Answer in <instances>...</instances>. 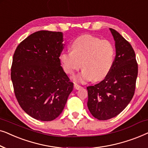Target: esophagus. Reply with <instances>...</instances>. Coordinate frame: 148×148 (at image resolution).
<instances>
[{"mask_svg":"<svg viewBox=\"0 0 148 148\" xmlns=\"http://www.w3.org/2000/svg\"><path fill=\"white\" fill-rule=\"evenodd\" d=\"M82 87L79 86V85L77 84H74V88L75 89V90H79L80 88H82Z\"/></svg>","mask_w":148,"mask_h":148,"instance_id":"obj_1","label":"esophagus"}]
</instances>
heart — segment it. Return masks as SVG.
<instances>
[{
    "label": "heart",
    "instance_id": "heart-1",
    "mask_svg": "<svg viewBox=\"0 0 148 148\" xmlns=\"http://www.w3.org/2000/svg\"><path fill=\"white\" fill-rule=\"evenodd\" d=\"M71 52H62L60 60L64 71L73 74L82 66L84 70L74 77L77 82L91 80L100 81L110 72L113 66L115 50L108 40L91 35H83L76 38L71 45Z\"/></svg>",
    "mask_w": 148,
    "mask_h": 148
}]
</instances>
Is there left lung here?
Instances as JSON below:
<instances>
[{
  "mask_svg": "<svg viewBox=\"0 0 148 148\" xmlns=\"http://www.w3.org/2000/svg\"><path fill=\"white\" fill-rule=\"evenodd\" d=\"M116 47V56L110 72L104 80L87 87L88 107L95 118L112 119L126 108L134 96L138 73L132 46L116 30L110 28Z\"/></svg>",
  "mask_w": 148,
  "mask_h": 148,
  "instance_id": "obj_1",
  "label": "left lung"
}]
</instances>
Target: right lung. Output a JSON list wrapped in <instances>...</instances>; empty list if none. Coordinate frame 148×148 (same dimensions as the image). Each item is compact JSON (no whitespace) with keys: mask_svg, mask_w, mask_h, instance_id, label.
<instances>
[{"mask_svg":"<svg viewBox=\"0 0 148 148\" xmlns=\"http://www.w3.org/2000/svg\"><path fill=\"white\" fill-rule=\"evenodd\" d=\"M62 42L61 32L38 31L23 40L13 54L11 76L15 97L37 120L57 118L73 89L60 66Z\"/></svg>","mask_w":148,"mask_h":148,"instance_id":"1","label":"right lung"}]
</instances>
